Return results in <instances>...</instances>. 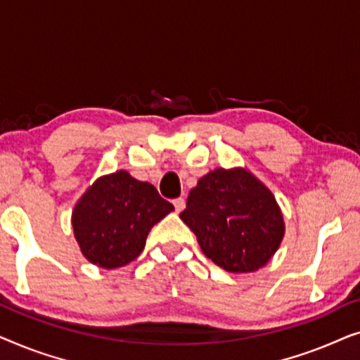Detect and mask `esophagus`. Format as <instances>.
<instances>
[{"label":"esophagus","mask_w":360,"mask_h":360,"mask_svg":"<svg viewBox=\"0 0 360 360\" xmlns=\"http://www.w3.org/2000/svg\"><path fill=\"white\" fill-rule=\"evenodd\" d=\"M174 206H175L176 213L184 211V208H185V198H175L174 200Z\"/></svg>","instance_id":"esophagus-1"}]
</instances>
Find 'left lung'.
<instances>
[{"label":"left lung","mask_w":360,"mask_h":360,"mask_svg":"<svg viewBox=\"0 0 360 360\" xmlns=\"http://www.w3.org/2000/svg\"><path fill=\"white\" fill-rule=\"evenodd\" d=\"M180 218L201 250L228 272H254L282 243L285 224L274 195L243 169H216L190 191Z\"/></svg>","instance_id":"obj_1"}]
</instances>
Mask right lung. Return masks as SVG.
<instances>
[{"instance_id":"add662e5","label":"right lung","mask_w":360,"mask_h":360,"mask_svg":"<svg viewBox=\"0 0 360 360\" xmlns=\"http://www.w3.org/2000/svg\"><path fill=\"white\" fill-rule=\"evenodd\" d=\"M174 211L154 185L124 170L101 176L78 201L72 214L77 243L91 264L116 269L144 250L152 226Z\"/></svg>"}]
</instances>
